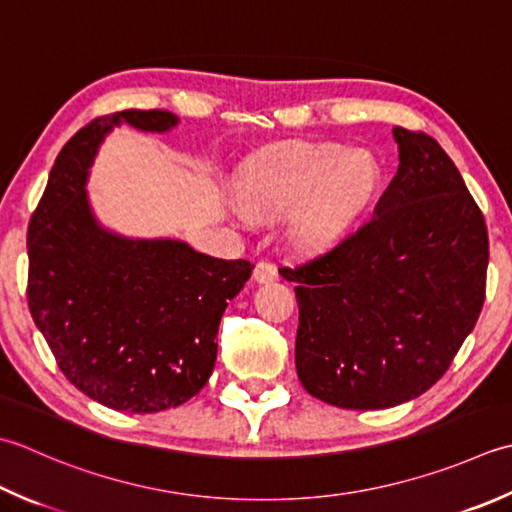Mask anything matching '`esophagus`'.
Listing matches in <instances>:
<instances>
[{"mask_svg": "<svg viewBox=\"0 0 512 512\" xmlns=\"http://www.w3.org/2000/svg\"><path fill=\"white\" fill-rule=\"evenodd\" d=\"M277 268H275V264H270V262H259L257 266H255V273H253V277L257 279L259 284H268V282H275L277 279Z\"/></svg>", "mask_w": 512, "mask_h": 512, "instance_id": "esophagus-1", "label": "esophagus"}]
</instances>
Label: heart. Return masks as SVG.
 I'll return each mask as SVG.
<instances>
[{
	"label": "heart",
	"mask_w": 512,
	"mask_h": 512,
	"mask_svg": "<svg viewBox=\"0 0 512 512\" xmlns=\"http://www.w3.org/2000/svg\"><path fill=\"white\" fill-rule=\"evenodd\" d=\"M379 184L382 166L368 150L293 144L255 157L239 182V197L257 215L288 213L304 203L295 235L306 244H322L362 213Z\"/></svg>",
	"instance_id": "b5f03b06"
}]
</instances>
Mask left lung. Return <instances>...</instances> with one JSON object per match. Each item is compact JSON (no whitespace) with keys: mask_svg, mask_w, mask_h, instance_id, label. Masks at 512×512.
Returning <instances> with one entry per match:
<instances>
[{"mask_svg":"<svg viewBox=\"0 0 512 512\" xmlns=\"http://www.w3.org/2000/svg\"><path fill=\"white\" fill-rule=\"evenodd\" d=\"M399 168L375 213L284 277L295 282L297 377L322 402L375 410L439 382L486 297L488 228L453 159L393 130Z\"/></svg>","mask_w":512,"mask_h":512,"instance_id":"1","label":"left lung"}]
</instances>
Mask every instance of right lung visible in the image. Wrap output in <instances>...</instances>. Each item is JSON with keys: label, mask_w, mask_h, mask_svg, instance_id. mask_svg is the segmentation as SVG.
<instances>
[{"label": "right lung", "mask_w": 512, "mask_h": 512, "mask_svg": "<svg viewBox=\"0 0 512 512\" xmlns=\"http://www.w3.org/2000/svg\"><path fill=\"white\" fill-rule=\"evenodd\" d=\"M122 122L162 133L177 117L122 110L68 139L28 224L26 297L70 384L108 408L157 413L206 386L219 319L255 266L97 226L84 190L88 166L104 135Z\"/></svg>", "instance_id": "right-lung-1"}]
</instances>
